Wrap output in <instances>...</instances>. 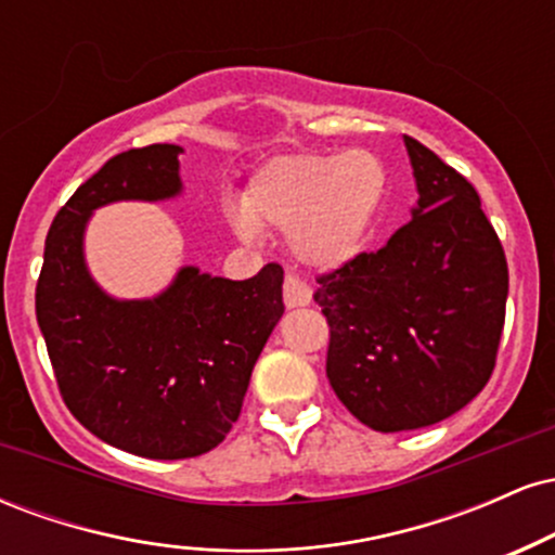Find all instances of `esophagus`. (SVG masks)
Masks as SVG:
<instances>
[{"label":"esophagus","instance_id":"obj_1","mask_svg":"<svg viewBox=\"0 0 555 555\" xmlns=\"http://www.w3.org/2000/svg\"><path fill=\"white\" fill-rule=\"evenodd\" d=\"M310 299H313V289H310L302 279H297L295 273H286V279H284V305L286 308H305V305H310Z\"/></svg>","mask_w":555,"mask_h":555}]
</instances>
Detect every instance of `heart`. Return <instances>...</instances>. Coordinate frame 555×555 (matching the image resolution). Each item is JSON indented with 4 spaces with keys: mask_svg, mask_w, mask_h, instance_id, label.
I'll return each mask as SVG.
<instances>
[{
    "mask_svg": "<svg viewBox=\"0 0 555 555\" xmlns=\"http://www.w3.org/2000/svg\"><path fill=\"white\" fill-rule=\"evenodd\" d=\"M386 167L371 151L279 156L253 177L234 232H289L292 253L315 269H339L365 247L386 201Z\"/></svg>",
    "mask_w": 555,
    "mask_h": 555,
    "instance_id": "b5f03b06",
    "label": "heart"
}]
</instances>
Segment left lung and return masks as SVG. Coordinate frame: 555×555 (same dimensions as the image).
Returning a JSON list of instances; mask_svg holds the SVG:
<instances>
[{"label": "left lung", "instance_id": "8db88e82", "mask_svg": "<svg viewBox=\"0 0 555 555\" xmlns=\"http://www.w3.org/2000/svg\"><path fill=\"white\" fill-rule=\"evenodd\" d=\"M417 206L380 250L318 276L326 375L367 428L415 430L469 404L495 367L508 269L480 195L404 135Z\"/></svg>", "mask_w": 555, "mask_h": 555}]
</instances>
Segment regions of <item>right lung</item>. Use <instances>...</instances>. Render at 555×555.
Listing matches in <instances>:
<instances>
[{
	"mask_svg": "<svg viewBox=\"0 0 555 555\" xmlns=\"http://www.w3.org/2000/svg\"><path fill=\"white\" fill-rule=\"evenodd\" d=\"M180 145L117 154L75 190L43 247L36 318L56 386L82 428L149 460L211 451L237 423L253 367L284 313L279 263L245 282L177 271L154 299H114L82 256L95 208L182 193Z\"/></svg>",
	"mask_w": 555,
	"mask_h": 555,
	"instance_id": "1",
	"label": "right lung"
}]
</instances>
